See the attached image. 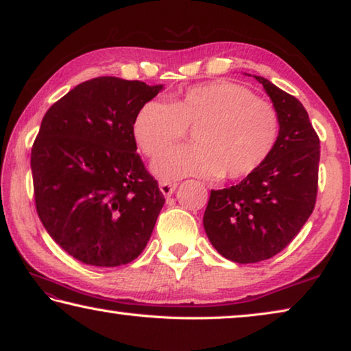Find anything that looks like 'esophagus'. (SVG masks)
Instances as JSON below:
<instances>
[{
  "instance_id": "obj_1",
  "label": "esophagus",
  "mask_w": 351,
  "mask_h": 351,
  "mask_svg": "<svg viewBox=\"0 0 351 351\" xmlns=\"http://www.w3.org/2000/svg\"><path fill=\"white\" fill-rule=\"evenodd\" d=\"M176 187H178L176 182H167V181L159 182V189H161L164 197H171V195H173V192L176 190Z\"/></svg>"
}]
</instances>
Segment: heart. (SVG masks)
I'll list each match as a JSON object with an SVG mask.
<instances>
[{"label":"heart","mask_w":351,"mask_h":351,"mask_svg":"<svg viewBox=\"0 0 351 351\" xmlns=\"http://www.w3.org/2000/svg\"><path fill=\"white\" fill-rule=\"evenodd\" d=\"M192 130L193 145L165 153L153 164L162 180L184 176L241 180L271 156L280 134L277 110L232 82L189 88L169 102L150 100L134 119L142 153L156 158Z\"/></svg>","instance_id":"b5f03b06"}]
</instances>
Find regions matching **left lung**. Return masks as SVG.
Wrapping results in <instances>:
<instances>
[{
	"instance_id": "obj_1",
	"label": "left lung",
	"mask_w": 351,
	"mask_h": 351,
	"mask_svg": "<svg viewBox=\"0 0 351 351\" xmlns=\"http://www.w3.org/2000/svg\"><path fill=\"white\" fill-rule=\"evenodd\" d=\"M280 121L271 156L229 189L212 190L203 224L212 246L235 263H257L287 247L313 213L320 145L308 112L294 96L260 75Z\"/></svg>"
}]
</instances>
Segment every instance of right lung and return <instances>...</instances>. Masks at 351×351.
I'll return each instance as SVG.
<instances>
[{"label": "right lung", "mask_w": 351, "mask_h": 351, "mask_svg": "<svg viewBox=\"0 0 351 351\" xmlns=\"http://www.w3.org/2000/svg\"><path fill=\"white\" fill-rule=\"evenodd\" d=\"M164 85L97 77L51 106L31 154L35 206L47 234L82 263L139 257L165 203L136 150L134 119Z\"/></svg>", "instance_id": "obj_1"}]
</instances>
